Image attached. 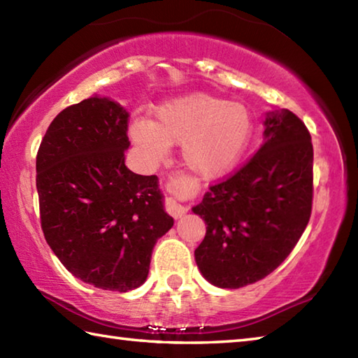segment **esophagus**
Instances as JSON below:
<instances>
[{
  "mask_svg": "<svg viewBox=\"0 0 358 358\" xmlns=\"http://www.w3.org/2000/svg\"><path fill=\"white\" fill-rule=\"evenodd\" d=\"M166 207H167L169 215H172L173 217H181L187 211V207H185V205H181L180 202L175 201L173 197H169L167 199Z\"/></svg>",
  "mask_w": 358,
  "mask_h": 358,
  "instance_id": "34e87169",
  "label": "esophagus"
}]
</instances>
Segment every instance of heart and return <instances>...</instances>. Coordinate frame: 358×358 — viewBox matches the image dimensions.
Returning <instances> with one entry per match:
<instances>
[{
    "label": "heart",
    "instance_id": "obj_1",
    "mask_svg": "<svg viewBox=\"0 0 358 358\" xmlns=\"http://www.w3.org/2000/svg\"><path fill=\"white\" fill-rule=\"evenodd\" d=\"M136 148L151 164L164 161L181 145V161L202 180H217L234 171L252 137L248 107L211 94L194 93L157 106L155 120L129 126Z\"/></svg>",
    "mask_w": 358,
    "mask_h": 358
}]
</instances>
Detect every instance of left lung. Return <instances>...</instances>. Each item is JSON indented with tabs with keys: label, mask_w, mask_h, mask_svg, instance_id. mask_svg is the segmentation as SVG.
I'll return each instance as SVG.
<instances>
[{
	"label": "left lung",
	"mask_w": 358,
	"mask_h": 358,
	"mask_svg": "<svg viewBox=\"0 0 358 358\" xmlns=\"http://www.w3.org/2000/svg\"><path fill=\"white\" fill-rule=\"evenodd\" d=\"M264 143L229 180L210 187L192 207L207 224L194 251L210 284L238 289L281 265L311 216L313 143L287 108L266 112Z\"/></svg>",
	"instance_id": "1"
}]
</instances>
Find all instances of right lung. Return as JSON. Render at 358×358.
Wrapping results in <instances>:
<instances>
[{
    "label": "right lung",
    "instance_id": "1",
    "mask_svg": "<svg viewBox=\"0 0 358 358\" xmlns=\"http://www.w3.org/2000/svg\"><path fill=\"white\" fill-rule=\"evenodd\" d=\"M129 113L94 94L59 112L36 157L48 246L78 280L104 290L147 281L156 241L173 226L156 175L124 164Z\"/></svg>",
    "mask_w": 358,
    "mask_h": 358
}]
</instances>
